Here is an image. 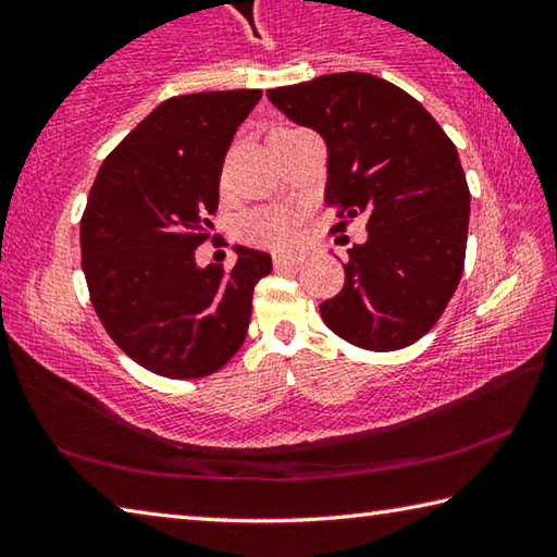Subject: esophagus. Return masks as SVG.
<instances>
[{
	"instance_id": "1",
	"label": "esophagus",
	"mask_w": 557,
	"mask_h": 557,
	"mask_svg": "<svg viewBox=\"0 0 557 557\" xmlns=\"http://www.w3.org/2000/svg\"><path fill=\"white\" fill-rule=\"evenodd\" d=\"M272 262H275V268L282 270V268H297L301 262V256H289V252H275L272 256Z\"/></svg>"
}]
</instances>
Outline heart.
<instances>
[{
	"mask_svg": "<svg viewBox=\"0 0 557 557\" xmlns=\"http://www.w3.org/2000/svg\"><path fill=\"white\" fill-rule=\"evenodd\" d=\"M240 238L268 248H289L297 238V219L282 209H258L243 215Z\"/></svg>",
	"mask_w": 557,
	"mask_h": 557,
	"instance_id": "heart-1",
	"label": "heart"
}]
</instances>
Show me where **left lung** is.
I'll use <instances>...</instances> for the list:
<instances>
[{
	"mask_svg": "<svg viewBox=\"0 0 557 557\" xmlns=\"http://www.w3.org/2000/svg\"><path fill=\"white\" fill-rule=\"evenodd\" d=\"M268 98L324 137V201L344 219L334 231L369 215V240L348 250L344 289L319 305L324 324L366 351L414 344L437 324L465 270L469 186L457 147L418 100L379 75H319Z\"/></svg>",
	"mask_w": 557,
	"mask_h": 557,
	"instance_id": "left-lung-1",
	"label": "left lung"
}]
</instances>
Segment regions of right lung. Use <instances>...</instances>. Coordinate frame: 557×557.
Masks as SVG:
<instances>
[{
  "label": "right lung",
  "mask_w": 557,
  "mask_h": 557,
  "mask_svg": "<svg viewBox=\"0 0 557 557\" xmlns=\"http://www.w3.org/2000/svg\"><path fill=\"white\" fill-rule=\"evenodd\" d=\"M262 90L176 96L154 108L106 157L81 219L90 301L112 342L164 379H203L245 342L252 289L268 252L196 265L219 209L221 169L235 129Z\"/></svg>",
  "instance_id": "right-lung-1"
}]
</instances>
